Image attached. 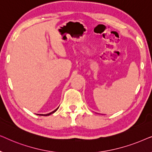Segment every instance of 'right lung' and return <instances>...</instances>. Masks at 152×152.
I'll list each match as a JSON object with an SVG mask.
<instances>
[{
	"instance_id": "add662e5",
	"label": "right lung",
	"mask_w": 152,
	"mask_h": 152,
	"mask_svg": "<svg viewBox=\"0 0 152 152\" xmlns=\"http://www.w3.org/2000/svg\"><path fill=\"white\" fill-rule=\"evenodd\" d=\"M58 108H59V107H58ZM58 108H57V109H56L55 110V111H52V112H51V113H48V114H44V115H43V114H41V115H50V114H53V113H55V112L56 111H57V110L58 109Z\"/></svg>"
}]
</instances>
